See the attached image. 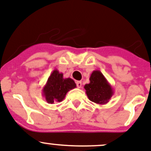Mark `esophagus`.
<instances>
[{"label":"esophagus","instance_id":"obj_1","mask_svg":"<svg viewBox=\"0 0 151 151\" xmlns=\"http://www.w3.org/2000/svg\"><path fill=\"white\" fill-rule=\"evenodd\" d=\"M76 83H77V88H81V87H82V82H81V81H77V82Z\"/></svg>","mask_w":151,"mask_h":151}]
</instances>
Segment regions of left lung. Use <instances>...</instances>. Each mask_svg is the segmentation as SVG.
<instances>
[{
	"label": "left lung",
	"instance_id": "obj_1",
	"mask_svg": "<svg viewBox=\"0 0 151 151\" xmlns=\"http://www.w3.org/2000/svg\"><path fill=\"white\" fill-rule=\"evenodd\" d=\"M90 83L84 86L88 99L97 104H106L114 95V90L104 74L95 70L89 77Z\"/></svg>",
	"mask_w": 151,
	"mask_h": 151
}]
</instances>
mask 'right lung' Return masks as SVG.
I'll return each instance as SVG.
<instances>
[{
    "label": "right lung",
    "mask_w": 151,
    "mask_h": 151,
    "mask_svg": "<svg viewBox=\"0 0 151 151\" xmlns=\"http://www.w3.org/2000/svg\"><path fill=\"white\" fill-rule=\"evenodd\" d=\"M76 83L71 78H64L63 73L57 69L53 70L42 89V95L48 104L61 102L68 91L76 88Z\"/></svg>",
    "instance_id": "right-lung-1"
}]
</instances>
